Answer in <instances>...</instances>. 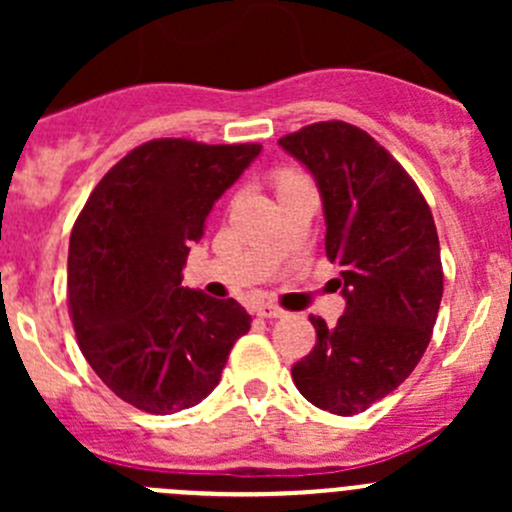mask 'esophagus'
<instances>
[{"label":"esophagus","instance_id":"obj_1","mask_svg":"<svg viewBox=\"0 0 512 512\" xmlns=\"http://www.w3.org/2000/svg\"><path fill=\"white\" fill-rule=\"evenodd\" d=\"M255 312H257V317H262V319H280V317H285V309H280V307H277V304H270V302L257 304Z\"/></svg>","mask_w":512,"mask_h":512}]
</instances>
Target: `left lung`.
<instances>
[{"mask_svg": "<svg viewBox=\"0 0 512 512\" xmlns=\"http://www.w3.org/2000/svg\"><path fill=\"white\" fill-rule=\"evenodd\" d=\"M280 146L317 183L347 302L334 327L309 317L317 344L292 379L317 409L352 416L399 389L431 342L443 294L436 225L409 173L352 123H312Z\"/></svg>", "mask_w": 512, "mask_h": 512, "instance_id": "1", "label": "left lung"}]
</instances>
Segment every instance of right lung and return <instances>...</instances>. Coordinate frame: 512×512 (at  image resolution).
I'll list each match as a JSON object with an SVG mask.
<instances>
[{
	"mask_svg": "<svg viewBox=\"0 0 512 512\" xmlns=\"http://www.w3.org/2000/svg\"><path fill=\"white\" fill-rule=\"evenodd\" d=\"M262 146L160 138L118 160L69 242V304L98 379L136 409L175 414L218 386L252 317L235 299L183 287L190 245Z\"/></svg>",
	"mask_w": 512,
	"mask_h": 512,
	"instance_id": "right-lung-1",
	"label": "right lung"
}]
</instances>
